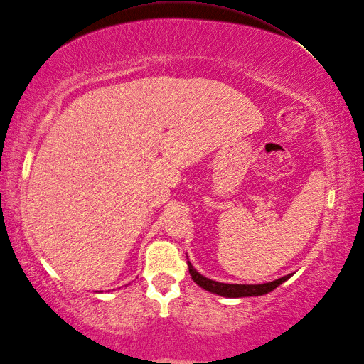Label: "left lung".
<instances>
[{
  "instance_id": "left-lung-1",
  "label": "left lung",
  "mask_w": 364,
  "mask_h": 364,
  "mask_svg": "<svg viewBox=\"0 0 364 364\" xmlns=\"http://www.w3.org/2000/svg\"><path fill=\"white\" fill-rule=\"evenodd\" d=\"M187 264H188V270H190L191 278L198 286L211 291V294L227 296V298L265 295V294H269V291H272L273 289H277L279 284H282V282L287 281L291 277V274H286V277H282L279 279H274L272 282H265V284H224V282H218V281H213V279L202 277L199 272L193 269L190 261Z\"/></svg>"
}]
</instances>
